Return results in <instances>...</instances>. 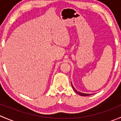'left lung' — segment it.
I'll list each match as a JSON object with an SVG mask.
<instances>
[{"mask_svg":"<svg viewBox=\"0 0 121 121\" xmlns=\"http://www.w3.org/2000/svg\"><path fill=\"white\" fill-rule=\"evenodd\" d=\"M71 85H72V87H73V90H74V91L75 92V93H77V94L80 95H81V96H89V95H92V94H84V93H82V92H78V91H77L76 90H75V88H74V87L73 86V85H72V84H71Z\"/></svg>","mask_w":121,"mask_h":121,"instance_id":"1","label":"left lung"}]
</instances>
